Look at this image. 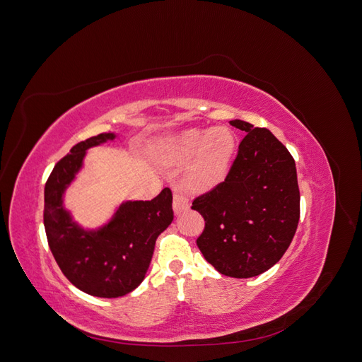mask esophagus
<instances>
[{"instance_id":"1","label":"esophagus","mask_w":362,"mask_h":362,"mask_svg":"<svg viewBox=\"0 0 362 362\" xmlns=\"http://www.w3.org/2000/svg\"><path fill=\"white\" fill-rule=\"evenodd\" d=\"M189 206H190V202L184 194L177 193V192L173 193V211H175V214H181L182 211L187 210Z\"/></svg>"}]
</instances>
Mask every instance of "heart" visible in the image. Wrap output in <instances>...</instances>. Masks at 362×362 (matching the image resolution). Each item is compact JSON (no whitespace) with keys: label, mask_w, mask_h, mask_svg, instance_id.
<instances>
[{"label":"heart","mask_w":362,"mask_h":362,"mask_svg":"<svg viewBox=\"0 0 362 362\" xmlns=\"http://www.w3.org/2000/svg\"><path fill=\"white\" fill-rule=\"evenodd\" d=\"M235 149V136L229 128L189 129L158 146L160 156L169 161L194 160L185 175V185L193 192H206L221 184Z\"/></svg>","instance_id":"heart-1"}]
</instances>
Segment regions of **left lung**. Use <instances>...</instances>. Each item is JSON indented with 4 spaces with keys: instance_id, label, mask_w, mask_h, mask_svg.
Segmentation results:
<instances>
[{
    "instance_id": "left-lung-1",
    "label": "left lung",
    "mask_w": 362,
    "mask_h": 362,
    "mask_svg": "<svg viewBox=\"0 0 362 362\" xmlns=\"http://www.w3.org/2000/svg\"><path fill=\"white\" fill-rule=\"evenodd\" d=\"M229 124L246 136L225 181L192 204L205 221L196 245L222 275L252 278L276 264L298 229V173L288 149L267 128L240 119Z\"/></svg>"
}]
</instances>
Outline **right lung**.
Wrapping results in <instances>:
<instances>
[{"instance_id":"right-lung-1","label":"right lung","mask_w":362,"mask_h":362,"mask_svg":"<svg viewBox=\"0 0 362 362\" xmlns=\"http://www.w3.org/2000/svg\"><path fill=\"white\" fill-rule=\"evenodd\" d=\"M115 137L103 133L76 144L54 166L45 184L43 225L52 255L76 288L96 298H119L137 288L145 279L157 237L173 221L168 187L151 201L120 204L110 222L90 231L64 210V190L83 168L86 151Z\"/></svg>"}]
</instances>
